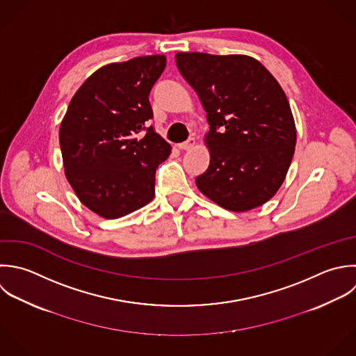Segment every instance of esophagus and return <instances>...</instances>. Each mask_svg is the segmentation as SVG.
Here are the masks:
<instances>
[{"instance_id": "34e87169", "label": "esophagus", "mask_w": 356, "mask_h": 356, "mask_svg": "<svg viewBox=\"0 0 356 356\" xmlns=\"http://www.w3.org/2000/svg\"><path fill=\"white\" fill-rule=\"evenodd\" d=\"M194 145H195V138H188V140L184 141V143H179L176 147H177L179 149H181V151H188V149H191Z\"/></svg>"}]
</instances>
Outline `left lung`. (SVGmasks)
Returning a JSON list of instances; mask_svg holds the SVG:
<instances>
[{"mask_svg":"<svg viewBox=\"0 0 356 356\" xmlns=\"http://www.w3.org/2000/svg\"><path fill=\"white\" fill-rule=\"evenodd\" d=\"M176 65L198 94L209 131V166L198 190L219 207L245 212L283 184L296 151L289 99L273 74L248 55L177 52Z\"/></svg>","mask_w":356,"mask_h":356,"instance_id":"1","label":"left lung"}]
</instances>
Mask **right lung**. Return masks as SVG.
<instances>
[{
    "instance_id": "1",
    "label": "right lung",
    "mask_w": 356,
    "mask_h": 356,
    "mask_svg": "<svg viewBox=\"0 0 356 356\" xmlns=\"http://www.w3.org/2000/svg\"><path fill=\"white\" fill-rule=\"evenodd\" d=\"M165 55L95 70L76 91L59 127L65 176L77 198L105 219L129 215L155 195V170L172 147L145 123Z\"/></svg>"
}]
</instances>
